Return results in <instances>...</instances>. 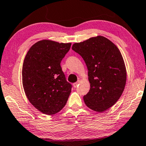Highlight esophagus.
Segmentation results:
<instances>
[{
  "label": "esophagus",
  "mask_w": 146,
  "mask_h": 146,
  "mask_svg": "<svg viewBox=\"0 0 146 146\" xmlns=\"http://www.w3.org/2000/svg\"><path fill=\"white\" fill-rule=\"evenodd\" d=\"M79 83H80V81H78V82H76V83H74L73 84V86H74V88H76L78 87V85H79Z\"/></svg>",
  "instance_id": "1"
}]
</instances>
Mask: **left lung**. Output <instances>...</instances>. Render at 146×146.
<instances>
[{
	"label": "left lung",
	"instance_id": "8db88e82",
	"mask_svg": "<svg viewBox=\"0 0 146 146\" xmlns=\"http://www.w3.org/2000/svg\"><path fill=\"white\" fill-rule=\"evenodd\" d=\"M72 49L82 57L88 69L90 88L83 96L85 105L94 111H106L119 100L125 86L127 72L120 50L100 35L76 42Z\"/></svg>",
	"mask_w": 146,
	"mask_h": 146
}]
</instances>
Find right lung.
Instances as JSON below:
<instances>
[{
    "label": "right lung",
    "mask_w": 146,
    "mask_h": 146,
    "mask_svg": "<svg viewBox=\"0 0 146 146\" xmlns=\"http://www.w3.org/2000/svg\"><path fill=\"white\" fill-rule=\"evenodd\" d=\"M71 43L42 40L26 55L22 70L24 90L29 102L41 113L52 115L63 108L71 92L60 63Z\"/></svg>",
    "instance_id": "right-lung-1"
}]
</instances>
